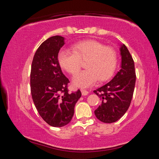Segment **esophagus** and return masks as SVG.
Listing matches in <instances>:
<instances>
[{
	"mask_svg": "<svg viewBox=\"0 0 159 159\" xmlns=\"http://www.w3.org/2000/svg\"><path fill=\"white\" fill-rule=\"evenodd\" d=\"M81 91V93H82V95H87L88 94V91H87V90H80Z\"/></svg>",
	"mask_w": 159,
	"mask_h": 159,
	"instance_id": "1",
	"label": "esophagus"
}]
</instances>
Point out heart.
Here are the masks:
<instances>
[{
  "label": "heart",
  "mask_w": 159,
  "mask_h": 159,
  "mask_svg": "<svg viewBox=\"0 0 159 159\" xmlns=\"http://www.w3.org/2000/svg\"><path fill=\"white\" fill-rule=\"evenodd\" d=\"M72 51L61 50L57 61L61 69L71 76L78 74L85 62L86 69L74 79V83L79 87L87 88L99 80L103 82L114 74L117 65V52L114 48L105 46L102 43L87 40L72 45Z\"/></svg>",
  "instance_id": "heart-1"
}]
</instances>
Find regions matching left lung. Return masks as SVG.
Segmentation results:
<instances>
[{
	"instance_id": "left-lung-1",
	"label": "left lung",
	"mask_w": 159,
	"mask_h": 159,
	"mask_svg": "<svg viewBox=\"0 0 159 159\" xmlns=\"http://www.w3.org/2000/svg\"><path fill=\"white\" fill-rule=\"evenodd\" d=\"M121 68L111 81L94 90L99 97L101 104L95 111L100 121H117L130 105L135 85L136 74L134 60L125 45L120 48Z\"/></svg>"
}]
</instances>
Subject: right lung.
<instances>
[{"label": "right lung", "mask_w": 159, "mask_h": 159, "mask_svg": "<svg viewBox=\"0 0 159 159\" xmlns=\"http://www.w3.org/2000/svg\"><path fill=\"white\" fill-rule=\"evenodd\" d=\"M64 39L54 36L43 42L34 56L30 74L31 93L38 112L48 124L62 127L71 121L80 90L69 93L57 55Z\"/></svg>", "instance_id": "add662e5"}]
</instances>
